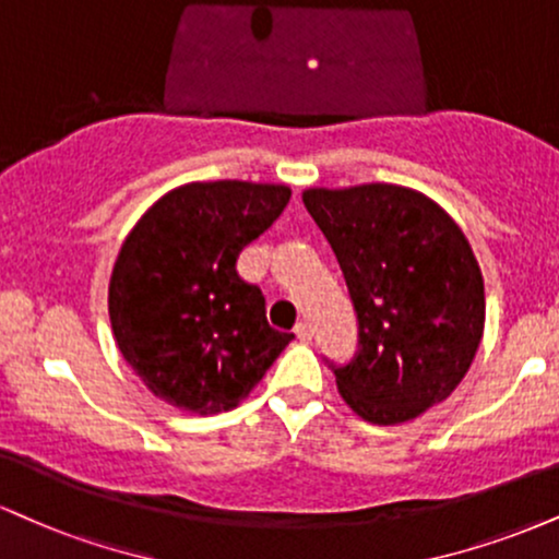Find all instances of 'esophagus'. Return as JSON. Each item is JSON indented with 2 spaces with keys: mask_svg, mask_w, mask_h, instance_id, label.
<instances>
[{
  "mask_svg": "<svg viewBox=\"0 0 559 559\" xmlns=\"http://www.w3.org/2000/svg\"><path fill=\"white\" fill-rule=\"evenodd\" d=\"M294 333H297V338L301 341V344H309V341H312V328H309V322H297Z\"/></svg>",
  "mask_w": 559,
  "mask_h": 559,
  "instance_id": "esophagus-1",
  "label": "esophagus"
}]
</instances>
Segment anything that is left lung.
Returning a JSON list of instances; mask_svg holds the SVG:
<instances>
[{
  "instance_id": "1",
  "label": "left lung",
  "mask_w": 559,
  "mask_h": 559,
  "mask_svg": "<svg viewBox=\"0 0 559 559\" xmlns=\"http://www.w3.org/2000/svg\"><path fill=\"white\" fill-rule=\"evenodd\" d=\"M359 318L361 352L335 369L341 399L393 427L461 385L484 335V278L461 226L425 192L390 181L309 187Z\"/></svg>"
}]
</instances>
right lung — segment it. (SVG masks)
<instances>
[{"label":"right lung","mask_w":559,"mask_h":559,"mask_svg":"<svg viewBox=\"0 0 559 559\" xmlns=\"http://www.w3.org/2000/svg\"><path fill=\"white\" fill-rule=\"evenodd\" d=\"M292 187L187 181L140 215L109 281L114 341L143 385L179 412L237 408L292 344L267 325L239 252L284 211Z\"/></svg>","instance_id":"add662e5"}]
</instances>
